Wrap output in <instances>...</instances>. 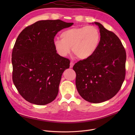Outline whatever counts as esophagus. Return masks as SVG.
<instances>
[{
	"instance_id": "esophagus-1",
	"label": "esophagus",
	"mask_w": 135,
	"mask_h": 135,
	"mask_svg": "<svg viewBox=\"0 0 135 135\" xmlns=\"http://www.w3.org/2000/svg\"><path fill=\"white\" fill-rule=\"evenodd\" d=\"M73 66H74V63H73V62H71L70 64V68H72L73 67Z\"/></svg>"
}]
</instances>
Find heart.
Instances as JSON below:
<instances>
[{
  "mask_svg": "<svg viewBox=\"0 0 135 135\" xmlns=\"http://www.w3.org/2000/svg\"><path fill=\"white\" fill-rule=\"evenodd\" d=\"M61 39H55L54 46L56 52L61 57H66L71 52L80 59L91 57L99 47L101 35L94 26L69 28L61 32Z\"/></svg>",
  "mask_w": 135,
  "mask_h": 135,
  "instance_id": "obj_1",
  "label": "heart"
}]
</instances>
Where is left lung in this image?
Segmentation results:
<instances>
[{"instance_id": "1", "label": "left lung", "mask_w": 135, "mask_h": 135, "mask_svg": "<svg viewBox=\"0 0 135 135\" xmlns=\"http://www.w3.org/2000/svg\"><path fill=\"white\" fill-rule=\"evenodd\" d=\"M101 40L91 57L73 66L75 84L80 96L92 103L109 100L119 91L126 75V53L119 38L99 22Z\"/></svg>"}]
</instances>
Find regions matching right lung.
I'll return each instance as SVG.
<instances>
[{
	"label": "right lung",
	"mask_w": 135,
	"mask_h": 135,
	"mask_svg": "<svg viewBox=\"0 0 135 135\" xmlns=\"http://www.w3.org/2000/svg\"><path fill=\"white\" fill-rule=\"evenodd\" d=\"M56 20H41L21 32L12 51V79L19 93L29 103L44 105L58 95L63 72L70 60L60 56L54 46L59 31L72 26Z\"/></svg>",
	"instance_id": "obj_1"
}]
</instances>
